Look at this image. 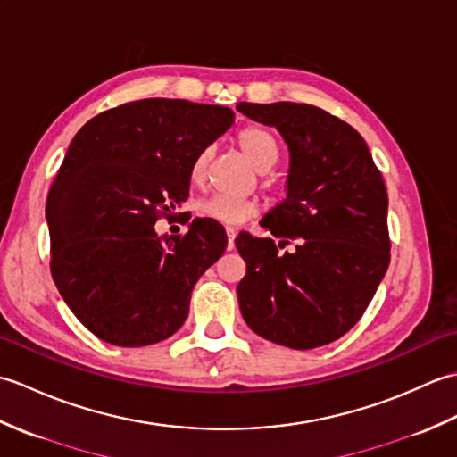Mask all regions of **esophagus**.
Masks as SVG:
<instances>
[{
    "instance_id": "34e87169",
    "label": "esophagus",
    "mask_w": 457,
    "mask_h": 457,
    "mask_svg": "<svg viewBox=\"0 0 457 457\" xmlns=\"http://www.w3.org/2000/svg\"><path fill=\"white\" fill-rule=\"evenodd\" d=\"M226 234H228V249L231 251V249H234V241H236L237 231L234 228H226Z\"/></svg>"
}]
</instances>
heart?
<instances>
[{
    "label": "heart",
    "instance_id": "heart-1",
    "mask_svg": "<svg viewBox=\"0 0 457 457\" xmlns=\"http://www.w3.org/2000/svg\"><path fill=\"white\" fill-rule=\"evenodd\" d=\"M237 145L245 157L255 164L259 170H269L275 167L280 154V145L273 131L259 125H251L237 135ZM210 162V149H204L196 154L190 167V179L194 184H202L206 179ZM200 218L223 223V226H237L245 220L257 216L259 202L255 198L229 196V194H212L196 204Z\"/></svg>",
    "mask_w": 457,
    "mask_h": 457
}]
</instances>
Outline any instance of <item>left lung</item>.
I'll return each mask as SVG.
<instances>
[{
  "label": "left lung",
  "instance_id": "obj_1",
  "mask_svg": "<svg viewBox=\"0 0 457 457\" xmlns=\"http://www.w3.org/2000/svg\"><path fill=\"white\" fill-rule=\"evenodd\" d=\"M277 128L290 153L287 198L261 220L270 237L239 234L247 273L237 300L247 326L293 349L336 342L363 316L391 261L386 188L361 135L316 105L239 102Z\"/></svg>",
  "mask_w": 457,
  "mask_h": 457
}]
</instances>
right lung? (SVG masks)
<instances>
[{
  "label": "right lung",
  "mask_w": 457,
  "mask_h": 457,
  "mask_svg": "<svg viewBox=\"0 0 457 457\" xmlns=\"http://www.w3.org/2000/svg\"><path fill=\"white\" fill-rule=\"evenodd\" d=\"M231 123L223 105L149 98L74 135L46 198L51 273L104 342L151 345L187 320L194 285L226 251V229L196 218L184 236L161 237L154 223L188 198L192 161Z\"/></svg>",
  "instance_id": "obj_1"
}]
</instances>
